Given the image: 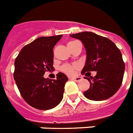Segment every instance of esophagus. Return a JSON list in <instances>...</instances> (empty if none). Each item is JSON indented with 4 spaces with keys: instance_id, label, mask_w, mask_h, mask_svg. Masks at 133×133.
Masks as SVG:
<instances>
[{
    "instance_id": "34e87169",
    "label": "esophagus",
    "mask_w": 133,
    "mask_h": 133,
    "mask_svg": "<svg viewBox=\"0 0 133 133\" xmlns=\"http://www.w3.org/2000/svg\"><path fill=\"white\" fill-rule=\"evenodd\" d=\"M71 80L72 81H74L76 82H79L82 80V78L81 76H76V77H74V78H70Z\"/></svg>"
}]
</instances>
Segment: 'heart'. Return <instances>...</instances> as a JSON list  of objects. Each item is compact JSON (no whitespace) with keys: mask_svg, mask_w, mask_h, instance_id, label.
Returning a JSON list of instances; mask_svg holds the SVG:
<instances>
[{"mask_svg":"<svg viewBox=\"0 0 133 133\" xmlns=\"http://www.w3.org/2000/svg\"><path fill=\"white\" fill-rule=\"evenodd\" d=\"M76 41H70L68 43V45H71V44L74 43ZM76 69V65H71V64H64L61 67V71L62 72L65 73L67 75H72L74 73L75 69Z\"/></svg>","mask_w":133,"mask_h":133,"instance_id":"1","label":"heart"}]
</instances>
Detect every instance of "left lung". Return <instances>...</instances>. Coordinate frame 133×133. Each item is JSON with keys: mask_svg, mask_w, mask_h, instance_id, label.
<instances>
[{"mask_svg": "<svg viewBox=\"0 0 133 133\" xmlns=\"http://www.w3.org/2000/svg\"><path fill=\"white\" fill-rule=\"evenodd\" d=\"M83 43L86 51V61L81 74L87 76L97 71L95 77H84L90 82L89 89L83 92L88 99L102 101L113 96L122 83L125 64L122 55L115 44L106 37L84 31L70 35Z\"/></svg>", "mask_w": 133, "mask_h": 133, "instance_id": "left-lung-1", "label": "left lung"}]
</instances>
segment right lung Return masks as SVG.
Masks as SVG:
<instances>
[{
    "label": "right lung",
    "instance_id": "obj_1",
    "mask_svg": "<svg viewBox=\"0 0 133 133\" xmlns=\"http://www.w3.org/2000/svg\"><path fill=\"white\" fill-rule=\"evenodd\" d=\"M62 35L39 37L23 48L15 61L14 79L21 95L30 106L41 110L55 107L62 100L67 76L44 78L53 69V48Z\"/></svg>",
    "mask_w": 133,
    "mask_h": 133
}]
</instances>
